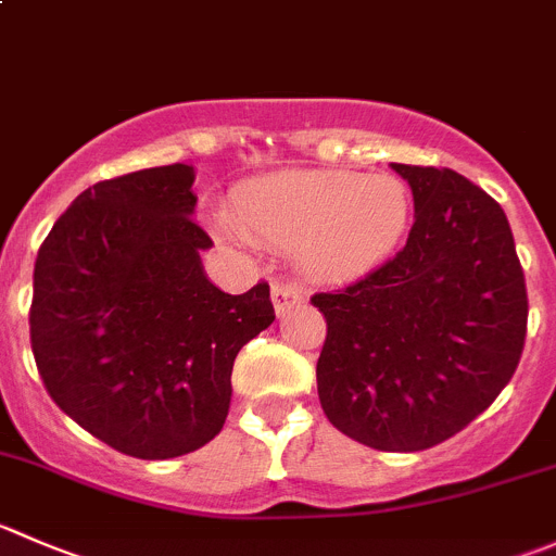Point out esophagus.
<instances>
[{
    "mask_svg": "<svg viewBox=\"0 0 556 556\" xmlns=\"http://www.w3.org/2000/svg\"><path fill=\"white\" fill-rule=\"evenodd\" d=\"M271 301H274V309H277V315H285V312H290L295 304H301V301H304V293H301V288H295L293 282H274Z\"/></svg>",
    "mask_w": 556,
    "mask_h": 556,
    "instance_id": "1",
    "label": "esophagus"
}]
</instances>
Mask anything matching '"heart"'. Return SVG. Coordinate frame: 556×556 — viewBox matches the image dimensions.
Instances as JSON below:
<instances>
[{"instance_id":"heart-1","label":"heart","mask_w":556,"mask_h":556,"mask_svg":"<svg viewBox=\"0 0 556 556\" xmlns=\"http://www.w3.org/2000/svg\"><path fill=\"white\" fill-rule=\"evenodd\" d=\"M409 212V190L399 176L290 168L239 187L228 230L244 244L293 250L317 279H353L393 255Z\"/></svg>"}]
</instances>
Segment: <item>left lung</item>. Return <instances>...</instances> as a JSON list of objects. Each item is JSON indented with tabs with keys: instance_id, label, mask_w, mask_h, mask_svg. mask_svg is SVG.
Here are the masks:
<instances>
[{
	"instance_id": "1",
	"label": "left lung",
	"mask_w": 556,
	"mask_h": 556,
	"mask_svg": "<svg viewBox=\"0 0 556 556\" xmlns=\"http://www.w3.org/2000/svg\"><path fill=\"white\" fill-rule=\"evenodd\" d=\"M391 168L413 190L407 244L358 282L315 293L326 317L317 396L377 451H424L476 421L519 366L525 271L492 195L448 168Z\"/></svg>"
}]
</instances>
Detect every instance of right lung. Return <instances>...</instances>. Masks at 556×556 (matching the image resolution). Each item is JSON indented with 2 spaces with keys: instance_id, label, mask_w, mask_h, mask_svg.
I'll list each match as a JSON object with an SVG mask.
<instances>
[{
  "instance_id": "add662e5",
  "label": "right lung",
  "mask_w": 556,
  "mask_h": 556,
  "mask_svg": "<svg viewBox=\"0 0 556 556\" xmlns=\"http://www.w3.org/2000/svg\"><path fill=\"white\" fill-rule=\"evenodd\" d=\"M192 165L97 181L35 261L31 353L75 424L135 459H174L228 418L239 350L274 323L268 285L208 282Z\"/></svg>"
}]
</instances>
